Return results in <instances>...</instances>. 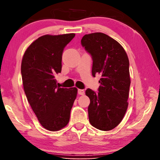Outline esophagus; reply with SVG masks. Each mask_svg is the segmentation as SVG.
Instances as JSON below:
<instances>
[{
  "mask_svg": "<svg viewBox=\"0 0 160 160\" xmlns=\"http://www.w3.org/2000/svg\"><path fill=\"white\" fill-rule=\"evenodd\" d=\"M78 94H80V95H83V94H85V91H84V90H80V89H79V90H78Z\"/></svg>",
  "mask_w": 160,
  "mask_h": 160,
  "instance_id": "34e87169",
  "label": "esophagus"
}]
</instances>
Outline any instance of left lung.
Masks as SVG:
<instances>
[{"label":"left lung","instance_id":"1","mask_svg":"<svg viewBox=\"0 0 160 160\" xmlns=\"http://www.w3.org/2000/svg\"><path fill=\"white\" fill-rule=\"evenodd\" d=\"M81 44L92 58V74L101 75L98 92L87 89L91 125L110 131L122 121L128 108L131 85L129 61L124 48L113 38L101 32L85 34Z\"/></svg>","mask_w":160,"mask_h":160}]
</instances>
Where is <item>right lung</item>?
Instances as JSON below:
<instances>
[{
    "mask_svg": "<svg viewBox=\"0 0 160 160\" xmlns=\"http://www.w3.org/2000/svg\"><path fill=\"white\" fill-rule=\"evenodd\" d=\"M75 34L44 35L27 48L21 74L27 99L41 125L56 131L69 122L78 89L57 86L56 75L61 72L64 48Z\"/></svg>",
    "mask_w": 160,
    "mask_h": 160,
    "instance_id": "obj_1",
    "label": "right lung"
}]
</instances>
